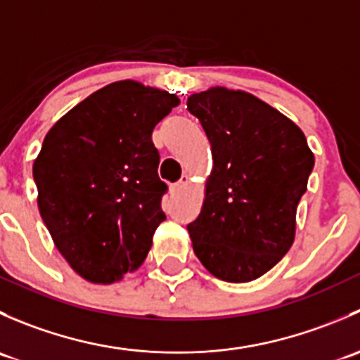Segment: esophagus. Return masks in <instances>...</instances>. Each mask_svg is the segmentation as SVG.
Here are the masks:
<instances>
[{
    "label": "esophagus",
    "mask_w": 360,
    "mask_h": 360,
    "mask_svg": "<svg viewBox=\"0 0 360 360\" xmlns=\"http://www.w3.org/2000/svg\"><path fill=\"white\" fill-rule=\"evenodd\" d=\"M188 184H190V177L188 176H183L181 177V181H177V183L170 184V193H179L183 188H186Z\"/></svg>",
    "instance_id": "34e87169"
}]
</instances>
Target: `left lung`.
Returning a JSON list of instances; mask_svg holds the SVG:
<instances>
[{"mask_svg": "<svg viewBox=\"0 0 360 360\" xmlns=\"http://www.w3.org/2000/svg\"><path fill=\"white\" fill-rule=\"evenodd\" d=\"M186 106L212 151L202 210L188 224L193 250L216 278L256 281L291 249L314 153L292 120L244 90L210 86Z\"/></svg>", "mask_w": 360, "mask_h": 360, "instance_id": "1", "label": "left lung"}]
</instances>
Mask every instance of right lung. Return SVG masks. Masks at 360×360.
Wrapping results in <instances>:
<instances>
[{
	"label": "right lung",
	"instance_id": "1",
	"mask_svg": "<svg viewBox=\"0 0 360 360\" xmlns=\"http://www.w3.org/2000/svg\"><path fill=\"white\" fill-rule=\"evenodd\" d=\"M176 94L136 79L110 83L46 132L32 163L38 209L57 250L92 284H112L146 259L165 219L151 132Z\"/></svg>",
	"mask_w": 360,
	"mask_h": 360
}]
</instances>
